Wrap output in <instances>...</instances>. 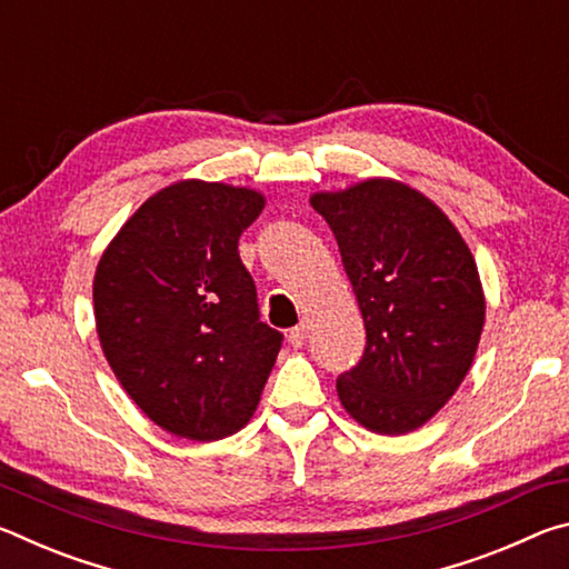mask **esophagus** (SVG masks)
<instances>
[{
    "mask_svg": "<svg viewBox=\"0 0 569 569\" xmlns=\"http://www.w3.org/2000/svg\"><path fill=\"white\" fill-rule=\"evenodd\" d=\"M306 336H308L306 326H296V329L288 331V343H291L293 349H301V346L306 343Z\"/></svg>",
    "mask_w": 569,
    "mask_h": 569,
    "instance_id": "1",
    "label": "esophagus"
}]
</instances>
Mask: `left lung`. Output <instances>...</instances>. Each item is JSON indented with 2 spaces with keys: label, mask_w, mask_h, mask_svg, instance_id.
Returning <instances> with one entry per match:
<instances>
[{
  "label": "left lung",
  "mask_w": 569,
  "mask_h": 569,
  "mask_svg": "<svg viewBox=\"0 0 569 569\" xmlns=\"http://www.w3.org/2000/svg\"><path fill=\"white\" fill-rule=\"evenodd\" d=\"M333 230L366 349L336 379L343 409L379 435L421 427L465 381L485 326L477 263L421 192L366 180L311 198Z\"/></svg>",
  "instance_id": "obj_1"
}]
</instances>
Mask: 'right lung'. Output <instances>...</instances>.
Masks as SVG:
<instances>
[{"instance_id":"obj_1","label":"right lung","mask_w":569,"mask_h":569,"mask_svg":"<svg viewBox=\"0 0 569 569\" xmlns=\"http://www.w3.org/2000/svg\"><path fill=\"white\" fill-rule=\"evenodd\" d=\"M261 210L256 190L182 180L146 200L100 258L102 351L130 399L176 437L216 441L246 427L281 351L238 253Z\"/></svg>"}]
</instances>
